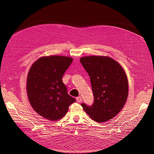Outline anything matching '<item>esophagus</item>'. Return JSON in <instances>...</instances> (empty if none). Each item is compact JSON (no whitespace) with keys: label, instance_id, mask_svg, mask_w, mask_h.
<instances>
[{"label":"esophagus","instance_id":"34e87169","mask_svg":"<svg viewBox=\"0 0 154 154\" xmlns=\"http://www.w3.org/2000/svg\"><path fill=\"white\" fill-rule=\"evenodd\" d=\"M76 100H77V102H80L82 101V97L80 96H79V97H77L76 98Z\"/></svg>","mask_w":154,"mask_h":154}]
</instances>
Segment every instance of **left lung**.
Instances as JSON below:
<instances>
[{
	"label": "left lung",
	"instance_id": "left-lung-1",
	"mask_svg": "<svg viewBox=\"0 0 154 154\" xmlns=\"http://www.w3.org/2000/svg\"><path fill=\"white\" fill-rule=\"evenodd\" d=\"M80 62L90 77L94 99L92 106H81L92 119L106 122L118 114L125 103L128 92L125 73L109 57H84Z\"/></svg>",
	"mask_w": 154,
	"mask_h": 154
}]
</instances>
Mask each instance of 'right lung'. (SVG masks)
<instances>
[{"instance_id": "obj_1", "label": "right lung", "mask_w": 154, "mask_h": 154, "mask_svg": "<svg viewBox=\"0 0 154 154\" xmlns=\"http://www.w3.org/2000/svg\"><path fill=\"white\" fill-rule=\"evenodd\" d=\"M68 57H43L30 69L27 92L30 105L40 116L57 120L67 114L70 105L76 100L67 93L62 77L72 62Z\"/></svg>"}]
</instances>
